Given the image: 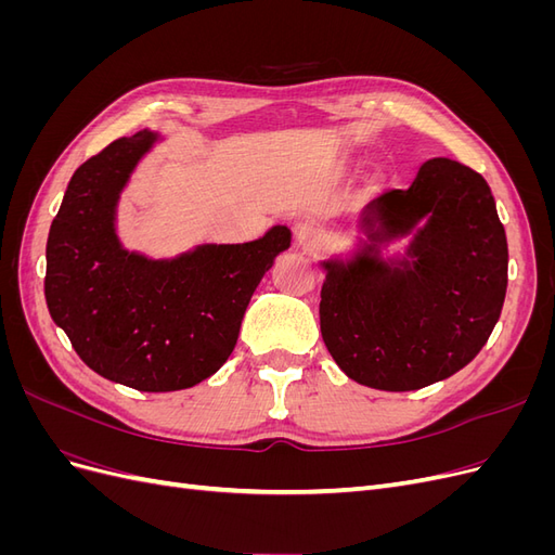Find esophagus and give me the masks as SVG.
I'll return each mask as SVG.
<instances>
[{"label":"esophagus","instance_id":"1","mask_svg":"<svg viewBox=\"0 0 555 555\" xmlns=\"http://www.w3.org/2000/svg\"><path fill=\"white\" fill-rule=\"evenodd\" d=\"M294 238L300 247L317 249L319 245L324 243V231L314 220H310V217H304V220H298L294 224Z\"/></svg>","mask_w":555,"mask_h":555}]
</instances>
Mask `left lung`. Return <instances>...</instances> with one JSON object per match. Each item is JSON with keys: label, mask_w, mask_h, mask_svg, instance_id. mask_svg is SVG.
Instances as JSON below:
<instances>
[{"label": "left lung", "mask_w": 555, "mask_h": 555, "mask_svg": "<svg viewBox=\"0 0 555 555\" xmlns=\"http://www.w3.org/2000/svg\"><path fill=\"white\" fill-rule=\"evenodd\" d=\"M425 220V227L417 222ZM371 245L349 263L324 261L322 338L345 375L382 391H414L473 361L507 292V236L489 182L453 159H430L412 188L365 206ZM415 231L410 260L376 243Z\"/></svg>", "instance_id": "1"}]
</instances>
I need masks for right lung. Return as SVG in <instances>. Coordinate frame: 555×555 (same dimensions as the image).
Masks as SVG:
<instances>
[{
  "mask_svg": "<svg viewBox=\"0 0 555 555\" xmlns=\"http://www.w3.org/2000/svg\"><path fill=\"white\" fill-rule=\"evenodd\" d=\"M153 131L117 139L78 166L50 224L46 304L76 354L137 391L190 389L222 367L263 273L292 245L287 227L243 245H201L178 259L127 251L115 206Z\"/></svg>",
  "mask_w": 555,
  "mask_h": 555,
  "instance_id": "right-lung-1",
  "label": "right lung"
}]
</instances>
